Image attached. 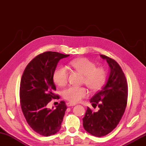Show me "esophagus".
Listing matches in <instances>:
<instances>
[{"instance_id": "34e87169", "label": "esophagus", "mask_w": 146, "mask_h": 146, "mask_svg": "<svg viewBox=\"0 0 146 146\" xmlns=\"http://www.w3.org/2000/svg\"><path fill=\"white\" fill-rule=\"evenodd\" d=\"M75 105H76L75 104H72V103H70V102H67V103H66V106H67V107L74 106Z\"/></svg>"}]
</instances>
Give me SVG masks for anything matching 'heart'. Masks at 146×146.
<instances>
[{"label": "heart", "mask_w": 146, "mask_h": 146, "mask_svg": "<svg viewBox=\"0 0 146 146\" xmlns=\"http://www.w3.org/2000/svg\"><path fill=\"white\" fill-rule=\"evenodd\" d=\"M70 66L80 72L84 76L83 81L92 91L101 88L106 79V72L102 67H96L94 62L86 58L73 60L70 62ZM68 70L65 66H59L53 73V80L59 86H64L68 82ZM88 95V91L84 87L70 86L63 91V96L72 103H77Z\"/></svg>", "instance_id": "heart-1"}]
</instances>
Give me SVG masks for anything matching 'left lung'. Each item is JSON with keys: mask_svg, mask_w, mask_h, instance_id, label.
<instances>
[{"mask_svg": "<svg viewBox=\"0 0 146 146\" xmlns=\"http://www.w3.org/2000/svg\"><path fill=\"white\" fill-rule=\"evenodd\" d=\"M100 56L109 65V76L90 100L93 107L98 106L99 110L95 112L88 107L83 118L84 129L96 137L106 136L117 127L124 114L128 98V84L120 66L113 59Z\"/></svg>", "mask_w": 146, "mask_h": 146, "instance_id": "left-lung-1", "label": "left lung"}]
</instances>
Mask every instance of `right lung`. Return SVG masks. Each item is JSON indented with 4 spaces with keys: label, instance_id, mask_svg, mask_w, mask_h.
I'll return each mask as SVG.
<instances>
[{
    "label": "right lung",
    "instance_id": "right-lung-1",
    "mask_svg": "<svg viewBox=\"0 0 146 146\" xmlns=\"http://www.w3.org/2000/svg\"><path fill=\"white\" fill-rule=\"evenodd\" d=\"M68 56L57 52H45L28 63L21 77L20 99L22 111L31 128L44 136L58 131L67 109L64 101L60 102L55 109H48L47 104L52 99L60 98L54 93L56 87L53 73L60 60Z\"/></svg>",
    "mask_w": 146,
    "mask_h": 146
}]
</instances>
